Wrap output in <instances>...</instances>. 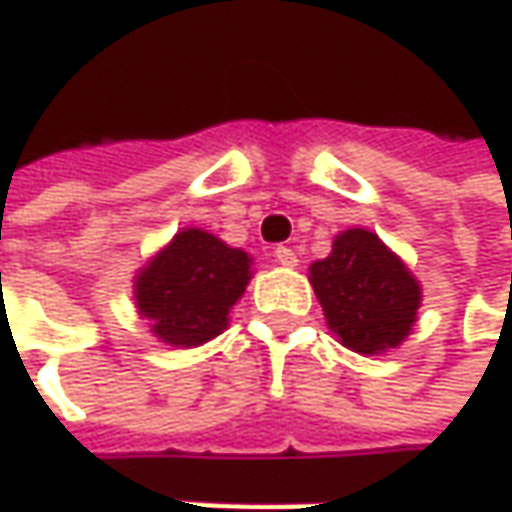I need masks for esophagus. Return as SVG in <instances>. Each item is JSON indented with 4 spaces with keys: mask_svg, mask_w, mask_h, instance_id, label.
<instances>
[{
    "mask_svg": "<svg viewBox=\"0 0 512 512\" xmlns=\"http://www.w3.org/2000/svg\"><path fill=\"white\" fill-rule=\"evenodd\" d=\"M274 260L280 263V266H286V269H294L300 260H297V255H294V249H289V246H277L274 249Z\"/></svg>",
    "mask_w": 512,
    "mask_h": 512,
    "instance_id": "1",
    "label": "esophagus"
}]
</instances>
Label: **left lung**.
<instances>
[{
  "label": "left lung",
  "mask_w": 512,
  "mask_h": 512,
  "mask_svg": "<svg viewBox=\"0 0 512 512\" xmlns=\"http://www.w3.org/2000/svg\"><path fill=\"white\" fill-rule=\"evenodd\" d=\"M309 280L331 334L365 357L405 343L422 306V286L405 260L360 226L334 238L328 257L309 266Z\"/></svg>",
  "instance_id": "left-lung-1"
}]
</instances>
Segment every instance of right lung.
I'll list each match as a JSON object with an SVG mask.
<instances>
[{
  "label": "right lung",
  "mask_w": 512,
  "mask_h": 512,
  "mask_svg": "<svg viewBox=\"0 0 512 512\" xmlns=\"http://www.w3.org/2000/svg\"><path fill=\"white\" fill-rule=\"evenodd\" d=\"M252 274L249 252L189 226L135 272V309L158 343L198 348L229 328Z\"/></svg>",
  "instance_id": "right-lung-1"
}]
</instances>
